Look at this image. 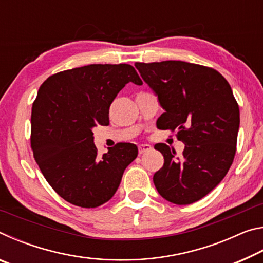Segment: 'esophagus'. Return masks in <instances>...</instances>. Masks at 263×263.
Wrapping results in <instances>:
<instances>
[{
  "label": "esophagus",
  "instance_id": "1",
  "mask_svg": "<svg viewBox=\"0 0 263 263\" xmlns=\"http://www.w3.org/2000/svg\"><path fill=\"white\" fill-rule=\"evenodd\" d=\"M151 149H152V147H151V146L147 145V144H141V145L138 146V151H139V154L148 152V151H151Z\"/></svg>",
  "mask_w": 263,
  "mask_h": 263
}]
</instances>
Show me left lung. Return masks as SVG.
I'll return each instance as SVG.
<instances>
[{"label":"left lung","mask_w":263,"mask_h":263,"mask_svg":"<svg viewBox=\"0 0 263 263\" xmlns=\"http://www.w3.org/2000/svg\"><path fill=\"white\" fill-rule=\"evenodd\" d=\"M141 78L158 95L164 112L160 130H176L184 146L181 157L157 144L163 167L153 182L168 202L186 205L206 196L228 174L237 151L239 105L229 82L216 69L168 60L136 62Z\"/></svg>","instance_id":"left-lung-1"}]
</instances>
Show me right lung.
Wrapping results in <instances>:
<instances>
[{
    "instance_id": "obj_1",
    "label": "right lung",
    "mask_w": 263,
    "mask_h": 263,
    "mask_svg": "<svg viewBox=\"0 0 263 263\" xmlns=\"http://www.w3.org/2000/svg\"><path fill=\"white\" fill-rule=\"evenodd\" d=\"M128 82L142 84L131 65H88L53 74L31 112V148L55 193L73 205L97 208L117 191L138 148L118 142L100 158L92 127L108 125L109 109Z\"/></svg>"
}]
</instances>
